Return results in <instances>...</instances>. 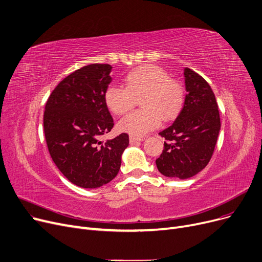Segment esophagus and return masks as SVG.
I'll return each instance as SVG.
<instances>
[{
  "instance_id": "1",
  "label": "esophagus",
  "mask_w": 262,
  "mask_h": 262,
  "mask_svg": "<svg viewBox=\"0 0 262 262\" xmlns=\"http://www.w3.org/2000/svg\"><path fill=\"white\" fill-rule=\"evenodd\" d=\"M143 141V138H139V137H135V136H130L129 137V143L130 144H135Z\"/></svg>"
}]
</instances>
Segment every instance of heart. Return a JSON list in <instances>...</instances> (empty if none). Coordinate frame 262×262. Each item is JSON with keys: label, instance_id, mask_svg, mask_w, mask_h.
<instances>
[{"label": "heart", "instance_id": "heart-1", "mask_svg": "<svg viewBox=\"0 0 262 262\" xmlns=\"http://www.w3.org/2000/svg\"><path fill=\"white\" fill-rule=\"evenodd\" d=\"M125 81L126 87L112 84L105 92L108 108L117 115L128 112L135 105L136 98L143 95L140 101L143 108L134 110L120 120L119 128L124 133L144 136L160 126L163 118L170 120L182 109V85L157 66L135 69L127 74Z\"/></svg>", "mask_w": 262, "mask_h": 262}]
</instances>
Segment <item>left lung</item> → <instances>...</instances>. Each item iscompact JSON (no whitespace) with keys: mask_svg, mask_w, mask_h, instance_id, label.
I'll return each mask as SVG.
<instances>
[{"mask_svg":"<svg viewBox=\"0 0 262 262\" xmlns=\"http://www.w3.org/2000/svg\"><path fill=\"white\" fill-rule=\"evenodd\" d=\"M186 98L174 123L159 133L167 141L158 171L170 178L187 180L201 172L211 159L221 121L214 93L201 75L185 68Z\"/></svg>","mask_w":262,"mask_h":262,"instance_id":"8db88e82","label":"left lung"}]
</instances>
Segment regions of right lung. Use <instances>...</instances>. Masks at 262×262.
Instances as JSON below:
<instances>
[{
	"label": "right lung",
	"instance_id": "right-lung-1",
	"mask_svg": "<svg viewBox=\"0 0 262 262\" xmlns=\"http://www.w3.org/2000/svg\"><path fill=\"white\" fill-rule=\"evenodd\" d=\"M112 69L104 63L78 69L59 82L46 104L43 127L50 155L68 180L81 188L113 181L129 143L125 133L100 141L114 127L105 102Z\"/></svg>",
	"mask_w": 262,
	"mask_h": 262
}]
</instances>
